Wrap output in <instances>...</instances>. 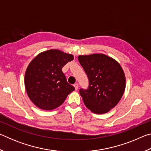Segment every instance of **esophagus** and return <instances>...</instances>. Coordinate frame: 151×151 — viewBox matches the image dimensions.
<instances>
[{
    "mask_svg": "<svg viewBox=\"0 0 151 151\" xmlns=\"http://www.w3.org/2000/svg\"><path fill=\"white\" fill-rule=\"evenodd\" d=\"M74 86H75V90H76V91H77V90H78V83H75V84H74Z\"/></svg>",
    "mask_w": 151,
    "mask_h": 151,
    "instance_id": "1",
    "label": "esophagus"
}]
</instances>
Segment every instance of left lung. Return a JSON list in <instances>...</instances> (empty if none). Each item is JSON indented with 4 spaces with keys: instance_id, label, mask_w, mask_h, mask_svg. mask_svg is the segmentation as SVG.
<instances>
[{
    "instance_id": "obj_1",
    "label": "left lung",
    "mask_w": 151,
    "mask_h": 151,
    "mask_svg": "<svg viewBox=\"0 0 151 151\" xmlns=\"http://www.w3.org/2000/svg\"><path fill=\"white\" fill-rule=\"evenodd\" d=\"M78 59L89 83L87 89L79 90L85 106L94 113L108 112L118 104L125 89L121 65L103 54L81 55Z\"/></svg>"
}]
</instances>
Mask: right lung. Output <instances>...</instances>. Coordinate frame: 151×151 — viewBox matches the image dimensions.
<instances>
[{"instance_id":"add662e5","label":"right lung","mask_w":151,"mask_h":151,"mask_svg":"<svg viewBox=\"0 0 151 151\" xmlns=\"http://www.w3.org/2000/svg\"><path fill=\"white\" fill-rule=\"evenodd\" d=\"M72 55L51 49L40 53L33 59L24 76V85L29 99L43 110L61 105L75 87L68 83L62 68L73 60Z\"/></svg>"}]
</instances>
